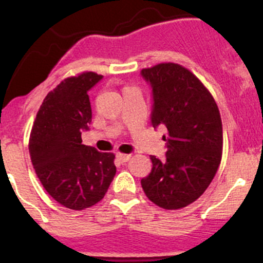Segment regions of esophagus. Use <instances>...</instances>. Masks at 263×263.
Returning a JSON list of instances; mask_svg holds the SVG:
<instances>
[{"instance_id": "obj_1", "label": "esophagus", "mask_w": 263, "mask_h": 263, "mask_svg": "<svg viewBox=\"0 0 263 263\" xmlns=\"http://www.w3.org/2000/svg\"><path fill=\"white\" fill-rule=\"evenodd\" d=\"M116 158H117V160L121 161V163H126V161H128L129 159H131V155H129V154L117 153L116 154Z\"/></svg>"}]
</instances>
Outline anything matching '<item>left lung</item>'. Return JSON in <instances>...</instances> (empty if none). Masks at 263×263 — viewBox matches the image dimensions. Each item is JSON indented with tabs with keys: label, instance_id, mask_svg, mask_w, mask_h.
Masks as SVG:
<instances>
[{
	"label": "left lung",
	"instance_id": "left-lung-1",
	"mask_svg": "<svg viewBox=\"0 0 263 263\" xmlns=\"http://www.w3.org/2000/svg\"><path fill=\"white\" fill-rule=\"evenodd\" d=\"M153 89L151 124L166 129V159L151 155L153 169L141 179L148 200L165 210L195 202L210 185L221 161L222 124L205 85L177 63L141 71Z\"/></svg>",
	"mask_w": 263,
	"mask_h": 263
}]
</instances>
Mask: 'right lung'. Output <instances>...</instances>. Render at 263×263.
I'll return each instance as SVG.
<instances>
[{
  "instance_id": "add662e5",
  "label": "right lung",
  "mask_w": 263,
  "mask_h": 263,
  "mask_svg": "<svg viewBox=\"0 0 263 263\" xmlns=\"http://www.w3.org/2000/svg\"><path fill=\"white\" fill-rule=\"evenodd\" d=\"M103 79L82 72L61 81L42 103L29 139V153L44 190L71 210L99 202L116 176L115 154L82 145L91 105L87 91Z\"/></svg>"
}]
</instances>
